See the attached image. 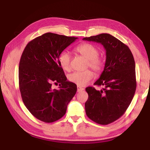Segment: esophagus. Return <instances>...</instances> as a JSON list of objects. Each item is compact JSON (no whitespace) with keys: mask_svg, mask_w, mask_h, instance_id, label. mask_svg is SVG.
I'll use <instances>...</instances> for the list:
<instances>
[{"mask_svg":"<svg viewBox=\"0 0 150 150\" xmlns=\"http://www.w3.org/2000/svg\"><path fill=\"white\" fill-rule=\"evenodd\" d=\"M83 90H84V88L83 87H79V86L77 87V92H81V91H83Z\"/></svg>","mask_w":150,"mask_h":150,"instance_id":"esophagus-1","label":"esophagus"}]
</instances>
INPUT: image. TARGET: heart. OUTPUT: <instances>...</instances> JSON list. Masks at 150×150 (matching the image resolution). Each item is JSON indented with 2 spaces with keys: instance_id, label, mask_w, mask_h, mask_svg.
Wrapping results in <instances>:
<instances>
[{
  "instance_id": "1",
  "label": "heart",
  "mask_w": 150,
  "mask_h": 150,
  "mask_svg": "<svg viewBox=\"0 0 150 150\" xmlns=\"http://www.w3.org/2000/svg\"><path fill=\"white\" fill-rule=\"evenodd\" d=\"M75 51L81 56L87 60V67L91 68L94 71L99 73L103 69L104 62L100 57L98 56L99 52L98 48L95 45L88 43L82 44L75 48ZM71 57L67 52H63L59 56V62L63 69L69 71ZM93 73L90 70H85L83 71H75L68 76L69 81L75 83L78 86H85L93 78Z\"/></svg>"
}]
</instances>
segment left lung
I'll list each match as a JSON object with an SVG mask.
<instances>
[{"instance_id": "left-lung-1", "label": "left lung", "mask_w": 150, "mask_h": 150, "mask_svg": "<svg viewBox=\"0 0 150 150\" xmlns=\"http://www.w3.org/2000/svg\"><path fill=\"white\" fill-rule=\"evenodd\" d=\"M83 40L102 44L106 50L105 68L94 83L100 91L85 88L88 97L86 115L95 122L106 125L121 117L132 100L136 88L135 62L126 44L108 34H100Z\"/></svg>"}]
</instances>
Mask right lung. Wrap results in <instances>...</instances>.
Listing matches in <instances>:
<instances>
[{"instance_id": "add662e5", "label": "right lung", "mask_w": 150, "mask_h": 150, "mask_svg": "<svg viewBox=\"0 0 150 150\" xmlns=\"http://www.w3.org/2000/svg\"><path fill=\"white\" fill-rule=\"evenodd\" d=\"M77 38L54 33L30 41L20 60L19 88L24 105L38 120L50 123L65 115L67 105L77 92V85L67 81L59 56ZM53 83H59L53 90Z\"/></svg>"}]
</instances>
